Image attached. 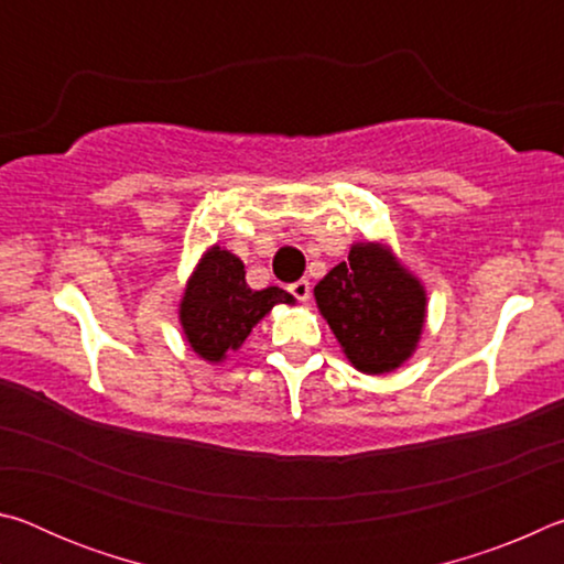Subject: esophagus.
<instances>
[{"label":"esophagus","instance_id":"obj_1","mask_svg":"<svg viewBox=\"0 0 564 564\" xmlns=\"http://www.w3.org/2000/svg\"><path fill=\"white\" fill-rule=\"evenodd\" d=\"M289 291H291V295H295V299H299V301H308V299H311V281H308V279L295 281V283L289 285Z\"/></svg>","mask_w":564,"mask_h":564}]
</instances>
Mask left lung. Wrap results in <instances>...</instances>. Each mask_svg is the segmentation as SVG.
<instances>
[{
	"label": "left lung",
	"mask_w": 564,
	"mask_h": 564,
	"mask_svg": "<svg viewBox=\"0 0 564 564\" xmlns=\"http://www.w3.org/2000/svg\"><path fill=\"white\" fill-rule=\"evenodd\" d=\"M313 295L360 373L383 376L400 368L423 336L427 313L423 283L378 241L352 243L348 261L330 269Z\"/></svg>",
	"instance_id": "left-lung-1"
}]
</instances>
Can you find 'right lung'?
I'll return each mask as SVG.
<instances>
[{"instance_id":"right-lung-1","label":"right lung","mask_w":564,"mask_h":564,"mask_svg":"<svg viewBox=\"0 0 564 564\" xmlns=\"http://www.w3.org/2000/svg\"><path fill=\"white\" fill-rule=\"evenodd\" d=\"M279 303L293 305L295 299L279 285L253 291L246 283L243 261L221 246H212L186 281L178 323L198 358L224 362Z\"/></svg>"}]
</instances>
